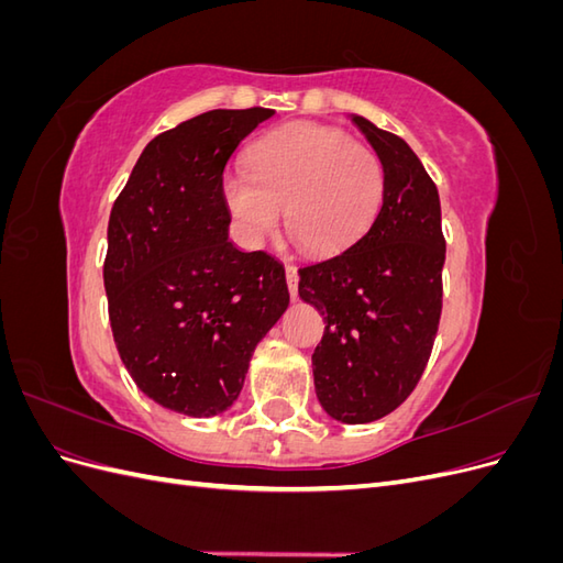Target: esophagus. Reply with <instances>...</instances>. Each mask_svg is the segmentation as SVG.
<instances>
[{"label": "esophagus", "mask_w": 563, "mask_h": 563, "mask_svg": "<svg viewBox=\"0 0 563 563\" xmlns=\"http://www.w3.org/2000/svg\"><path fill=\"white\" fill-rule=\"evenodd\" d=\"M286 284H288V294L296 300L298 298V267L296 265H286Z\"/></svg>", "instance_id": "esophagus-1"}]
</instances>
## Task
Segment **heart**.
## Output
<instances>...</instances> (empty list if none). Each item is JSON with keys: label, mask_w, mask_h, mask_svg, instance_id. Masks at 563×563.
<instances>
[{"label": "heart", "mask_w": 563, "mask_h": 563, "mask_svg": "<svg viewBox=\"0 0 563 563\" xmlns=\"http://www.w3.org/2000/svg\"><path fill=\"white\" fill-rule=\"evenodd\" d=\"M220 197L246 244L279 225L282 207L294 242L314 255H340L378 218L385 166L376 150L335 126L286 124L255 141L246 172L220 178Z\"/></svg>", "instance_id": "obj_1"}]
</instances>
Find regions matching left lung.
<instances>
[{
	"label": "left lung",
	"mask_w": 563,
	"mask_h": 563,
	"mask_svg": "<svg viewBox=\"0 0 563 563\" xmlns=\"http://www.w3.org/2000/svg\"><path fill=\"white\" fill-rule=\"evenodd\" d=\"M385 166L378 218L360 242L300 267L298 296L323 317L312 354L317 399L331 418L360 424L395 411L428 366L441 317L439 192L399 135L352 114Z\"/></svg>",
	"instance_id": "obj_1"
}]
</instances>
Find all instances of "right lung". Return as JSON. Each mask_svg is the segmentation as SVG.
Wrapping results in <instances>:
<instances>
[{
    "label": "right lung",
    "mask_w": 563,
    "mask_h": 563,
    "mask_svg": "<svg viewBox=\"0 0 563 563\" xmlns=\"http://www.w3.org/2000/svg\"><path fill=\"white\" fill-rule=\"evenodd\" d=\"M267 108L211 110L152 139L108 223L110 327L133 383L192 418L240 397L251 354L288 308L284 265L228 240L225 164Z\"/></svg>",
    "instance_id": "right-lung-1"
}]
</instances>
